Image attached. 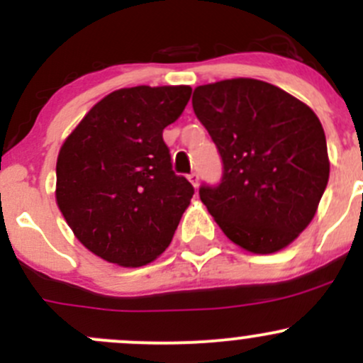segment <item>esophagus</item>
Segmentation results:
<instances>
[{
	"instance_id": "obj_1",
	"label": "esophagus",
	"mask_w": 363,
	"mask_h": 363,
	"mask_svg": "<svg viewBox=\"0 0 363 363\" xmlns=\"http://www.w3.org/2000/svg\"><path fill=\"white\" fill-rule=\"evenodd\" d=\"M188 181L191 182V184H193V188H199L200 177H199V174H196V172H193V174H189V175H188Z\"/></svg>"
}]
</instances>
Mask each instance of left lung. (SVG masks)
<instances>
[{
    "instance_id": "1",
    "label": "left lung",
    "mask_w": 363,
    "mask_h": 363,
    "mask_svg": "<svg viewBox=\"0 0 363 363\" xmlns=\"http://www.w3.org/2000/svg\"><path fill=\"white\" fill-rule=\"evenodd\" d=\"M193 111L223 160L200 200L226 237L255 255L290 246L309 226L330 175L327 140L309 105L256 79L193 91Z\"/></svg>"
}]
</instances>
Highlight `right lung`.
<instances>
[{"instance_id": "obj_1", "label": "right lung", "mask_w": 363, "mask_h": 363, "mask_svg": "<svg viewBox=\"0 0 363 363\" xmlns=\"http://www.w3.org/2000/svg\"><path fill=\"white\" fill-rule=\"evenodd\" d=\"M189 96V86L112 91L61 145L57 207L79 242L105 262L147 265L172 242L193 186L172 170L163 130Z\"/></svg>"}]
</instances>
